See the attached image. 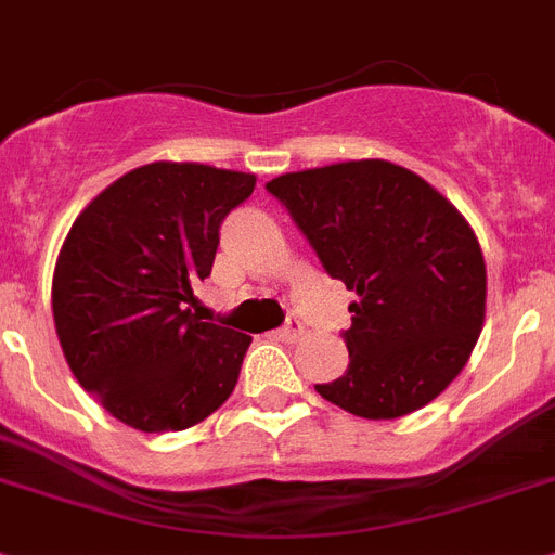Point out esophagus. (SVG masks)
Here are the masks:
<instances>
[{
	"mask_svg": "<svg viewBox=\"0 0 555 555\" xmlns=\"http://www.w3.org/2000/svg\"><path fill=\"white\" fill-rule=\"evenodd\" d=\"M301 335H305V324H301V321L296 319V315H291V319H287L285 327H279V330H276V338H279V341H287V344L299 341Z\"/></svg>",
	"mask_w": 555,
	"mask_h": 555,
	"instance_id": "34e87169",
	"label": "esophagus"
}]
</instances>
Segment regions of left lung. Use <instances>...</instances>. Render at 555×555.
Returning a JSON list of instances; mask_svg holds the SVG:
<instances>
[{"mask_svg": "<svg viewBox=\"0 0 555 555\" xmlns=\"http://www.w3.org/2000/svg\"><path fill=\"white\" fill-rule=\"evenodd\" d=\"M333 279L358 293L344 330L349 366L315 384L366 421L417 412L463 372L486 321V259L437 189L389 160H349L273 177Z\"/></svg>", "mask_w": 555, "mask_h": 555, "instance_id": "obj_1", "label": "left lung"}]
</instances>
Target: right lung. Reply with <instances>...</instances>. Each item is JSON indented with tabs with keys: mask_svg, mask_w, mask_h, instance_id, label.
I'll list each match as a JSON object with an SVG mask.
<instances>
[{
	"mask_svg": "<svg viewBox=\"0 0 555 555\" xmlns=\"http://www.w3.org/2000/svg\"><path fill=\"white\" fill-rule=\"evenodd\" d=\"M256 177L157 160L106 185L69 228L53 319L78 384L120 423L183 431L231 398L250 335L199 321L228 214Z\"/></svg>",
	"mask_w": 555,
	"mask_h": 555,
	"instance_id": "obj_1",
	"label": "right lung"
}]
</instances>
